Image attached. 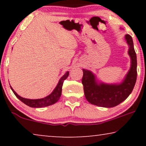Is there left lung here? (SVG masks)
I'll return each mask as SVG.
<instances>
[{"mask_svg":"<svg viewBox=\"0 0 146 146\" xmlns=\"http://www.w3.org/2000/svg\"><path fill=\"white\" fill-rule=\"evenodd\" d=\"M125 39L129 46L128 54L131 58L130 69L124 80L117 84L98 82L91 71L82 69V83L85 97L92 104L104 108H112L124 101L132 92L137 78V57L132 38L125 35Z\"/></svg>","mask_w":146,"mask_h":146,"instance_id":"left-lung-1","label":"left lung"}]
</instances>
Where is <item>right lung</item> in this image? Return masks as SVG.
Listing matches in <instances>:
<instances>
[{
	"instance_id": "obj_1",
	"label": "right lung",
	"mask_w": 146,
	"mask_h": 146,
	"mask_svg": "<svg viewBox=\"0 0 146 146\" xmlns=\"http://www.w3.org/2000/svg\"><path fill=\"white\" fill-rule=\"evenodd\" d=\"M69 75V72H66V73L60 79V80L58 83L56 87L55 88V89L48 96L43 98L41 99H36V100H31V99H27L25 98L20 96L19 95H18L17 92L14 90L11 86V88L13 90V93L15 94V95L19 98L21 102H23L24 104H25L26 105L29 106L30 107L32 108H42L48 106L52 105L54 104H55L56 102L58 101L60 98L62 94V88L63 82L67 78V77Z\"/></svg>"
}]
</instances>
